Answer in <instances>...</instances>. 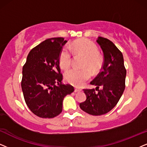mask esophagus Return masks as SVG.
I'll list each match as a JSON object with an SVG mask.
<instances>
[{
    "instance_id": "obj_1",
    "label": "esophagus",
    "mask_w": 147,
    "mask_h": 147,
    "mask_svg": "<svg viewBox=\"0 0 147 147\" xmlns=\"http://www.w3.org/2000/svg\"><path fill=\"white\" fill-rule=\"evenodd\" d=\"M81 91V89H79V88H75V92H80Z\"/></svg>"
}]
</instances>
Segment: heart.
Returning a JSON list of instances; mask_svg holds the SVG:
<instances>
[{
	"mask_svg": "<svg viewBox=\"0 0 147 147\" xmlns=\"http://www.w3.org/2000/svg\"><path fill=\"white\" fill-rule=\"evenodd\" d=\"M72 47L78 53L86 57L85 66L89 68L93 72H97L101 66L102 60L98 53L97 46L91 40L82 39L76 40L72 43ZM72 53L68 47H63L59 56L60 66L64 69L70 66L71 63ZM91 77V71L88 68L78 69L72 68L65 72L64 78L70 84L77 87L81 86L85 81Z\"/></svg>",
	"mask_w": 147,
	"mask_h": 147,
	"instance_id": "1",
	"label": "heart"
}]
</instances>
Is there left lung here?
I'll use <instances>...</instances> for the list:
<instances>
[{"label":"left lung","instance_id":"8db88e82","mask_svg":"<svg viewBox=\"0 0 147 147\" xmlns=\"http://www.w3.org/2000/svg\"><path fill=\"white\" fill-rule=\"evenodd\" d=\"M96 41L102 50L104 64L90 84L96 86L98 92L94 89L83 90L87 99L79 107L85 113L97 116L109 113L118 103L125 87L126 70L123 54L112 41L100 36Z\"/></svg>","mask_w":147,"mask_h":147}]
</instances>
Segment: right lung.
Here are the masks:
<instances>
[{"instance_id":"add662e5","label":"right lung","mask_w":147,"mask_h":147,"mask_svg":"<svg viewBox=\"0 0 147 147\" xmlns=\"http://www.w3.org/2000/svg\"><path fill=\"white\" fill-rule=\"evenodd\" d=\"M66 42L62 37L40 42L30 51L22 68L24 100L30 110L39 117L53 118L60 115L64 97L74 92L72 85L61 83L59 56Z\"/></svg>"}]
</instances>
